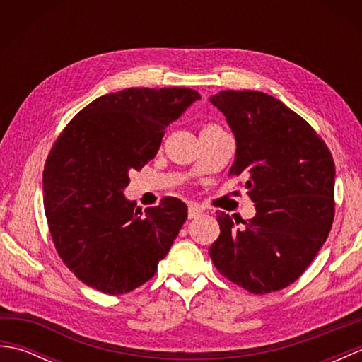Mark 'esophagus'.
<instances>
[{"label": "esophagus", "instance_id": "obj_1", "mask_svg": "<svg viewBox=\"0 0 362 362\" xmlns=\"http://www.w3.org/2000/svg\"><path fill=\"white\" fill-rule=\"evenodd\" d=\"M202 214V210L199 209L197 205H189L188 206V218L189 219H196V218H199Z\"/></svg>", "mask_w": 362, "mask_h": 362}]
</instances>
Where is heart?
I'll return each instance as SVG.
<instances>
[{"label":"heart","instance_id":"b5f03b06","mask_svg":"<svg viewBox=\"0 0 362 362\" xmlns=\"http://www.w3.org/2000/svg\"><path fill=\"white\" fill-rule=\"evenodd\" d=\"M206 127H210V126H206Z\"/></svg>","mask_w":362,"mask_h":362}]
</instances>
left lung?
<instances>
[{
  "mask_svg": "<svg viewBox=\"0 0 362 362\" xmlns=\"http://www.w3.org/2000/svg\"><path fill=\"white\" fill-rule=\"evenodd\" d=\"M236 140L228 175L249 177L257 214L218 213L221 235L209 249L222 276L252 294L294 283L327 241L334 218V161L308 122L279 99L253 90L210 98Z\"/></svg>",
  "mask_w": 362,
  "mask_h": 362,
  "instance_id": "1",
  "label": "left lung"
}]
</instances>
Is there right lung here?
Segmentation results:
<instances>
[{
	"label": "right lung",
	"instance_id": "add662e5",
	"mask_svg": "<svg viewBox=\"0 0 362 362\" xmlns=\"http://www.w3.org/2000/svg\"><path fill=\"white\" fill-rule=\"evenodd\" d=\"M201 95L126 88L95 99L68 122L43 171V205L59 257L87 286L126 294L151 280L187 221L163 197L141 211L124 197L129 173L156 157L165 129Z\"/></svg>",
	"mask_w": 362,
	"mask_h": 362
}]
</instances>
